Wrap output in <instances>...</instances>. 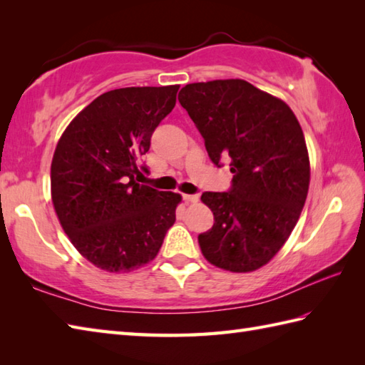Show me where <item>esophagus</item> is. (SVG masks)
<instances>
[{"label": "esophagus", "mask_w": 365, "mask_h": 365, "mask_svg": "<svg viewBox=\"0 0 365 365\" xmlns=\"http://www.w3.org/2000/svg\"><path fill=\"white\" fill-rule=\"evenodd\" d=\"M183 200H187V202H197L199 200V195H182Z\"/></svg>", "instance_id": "obj_1"}]
</instances>
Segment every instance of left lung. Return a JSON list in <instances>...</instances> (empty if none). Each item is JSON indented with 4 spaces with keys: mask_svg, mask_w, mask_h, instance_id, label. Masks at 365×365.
<instances>
[{
    "mask_svg": "<svg viewBox=\"0 0 365 365\" xmlns=\"http://www.w3.org/2000/svg\"><path fill=\"white\" fill-rule=\"evenodd\" d=\"M216 166L229 158L232 185L205 191L215 224L197 237L215 267L247 273L265 265L290 237L304 207L311 166L289 105L245 80L191 83L178 92Z\"/></svg>",
    "mask_w": 365,
    "mask_h": 365,
    "instance_id": "1",
    "label": "left lung"
}]
</instances>
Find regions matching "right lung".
Returning a JSON list of instances; mask_svg holds the SVG:
<instances>
[{"label":"right lung","mask_w":365,"mask_h":365,"mask_svg":"<svg viewBox=\"0 0 365 365\" xmlns=\"http://www.w3.org/2000/svg\"><path fill=\"white\" fill-rule=\"evenodd\" d=\"M178 84L122 88L89 103L61 136L51 161V199L84 259L127 273L155 259L182 197L138 183L141 157L173 111Z\"/></svg>","instance_id":"obj_1"}]
</instances>
